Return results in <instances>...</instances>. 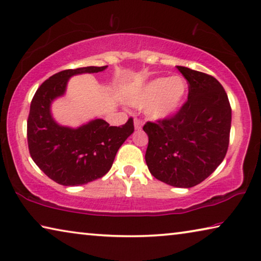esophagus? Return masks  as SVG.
Listing matches in <instances>:
<instances>
[{
    "label": "esophagus",
    "instance_id": "1",
    "mask_svg": "<svg viewBox=\"0 0 261 261\" xmlns=\"http://www.w3.org/2000/svg\"><path fill=\"white\" fill-rule=\"evenodd\" d=\"M134 124H135V129L136 130H140V129H142V126H143V121L140 118H135Z\"/></svg>",
    "mask_w": 261,
    "mask_h": 261
}]
</instances>
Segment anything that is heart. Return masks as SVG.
I'll return each instance as SVG.
<instances>
[{"label": "heart", "instance_id": "1", "mask_svg": "<svg viewBox=\"0 0 261 261\" xmlns=\"http://www.w3.org/2000/svg\"><path fill=\"white\" fill-rule=\"evenodd\" d=\"M187 88V81L182 76L158 77L132 95L130 103L137 108L147 106V114L152 118H167L182 105Z\"/></svg>", "mask_w": 261, "mask_h": 261}]
</instances>
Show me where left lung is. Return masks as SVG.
<instances>
[{"label":"left lung","instance_id":"1","mask_svg":"<svg viewBox=\"0 0 261 261\" xmlns=\"http://www.w3.org/2000/svg\"><path fill=\"white\" fill-rule=\"evenodd\" d=\"M188 82L179 111L146 122L145 160L151 174L173 187L190 188L220 166L229 147L231 107L223 86L209 74L176 66Z\"/></svg>","mask_w":261,"mask_h":261}]
</instances>
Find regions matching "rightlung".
<instances>
[{"mask_svg":"<svg viewBox=\"0 0 261 261\" xmlns=\"http://www.w3.org/2000/svg\"><path fill=\"white\" fill-rule=\"evenodd\" d=\"M107 66L66 69L44 81L31 101L28 117V145L32 160L49 179L63 186L86 185L109 172L118 148L134 132V119L110 126L94 119L77 129L61 126L49 107L64 95L68 79L82 73H98Z\"/></svg>","mask_w":261,"mask_h":261,"instance_id":"add662e5","label":"right lung"}]
</instances>
